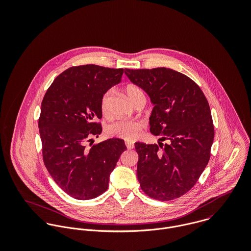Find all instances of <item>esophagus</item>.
<instances>
[{"label":"esophagus","instance_id":"34e87169","mask_svg":"<svg viewBox=\"0 0 251 251\" xmlns=\"http://www.w3.org/2000/svg\"><path fill=\"white\" fill-rule=\"evenodd\" d=\"M126 146L128 150H131L134 148V144L131 143V142H126Z\"/></svg>","mask_w":251,"mask_h":251}]
</instances>
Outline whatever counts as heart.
Returning <instances> with one entry per match:
<instances>
[{
	"instance_id": "b5f03b06",
	"label": "heart",
	"mask_w": 251,
	"mask_h": 251,
	"mask_svg": "<svg viewBox=\"0 0 251 251\" xmlns=\"http://www.w3.org/2000/svg\"><path fill=\"white\" fill-rule=\"evenodd\" d=\"M126 94L127 99L132 104H134L140 99H145V95L142 89L136 85H128L126 88ZM110 99H111V91L106 92L101 99L100 108L103 116L105 117H108L110 114V107H109ZM142 129H143V124L139 121L118 120L108 126L107 132L112 136H116L127 141H131L138 137Z\"/></svg>"
}]
</instances>
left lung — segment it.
<instances>
[{
  "label": "left lung",
  "mask_w": 251,
  "mask_h": 251,
  "mask_svg": "<svg viewBox=\"0 0 251 251\" xmlns=\"http://www.w3.org/2000/svg\"><path fill=\"white\" fill-rule=\"evenodd\" d=\"M125 73L153 104L151 132L168 141L135 143L141 188L153 199H177L194 186L210 160L215 128L208 100L193 80L170 69H126Z\"/></svg>",
  "instance_id": "8db88e82"
}]
</instances>
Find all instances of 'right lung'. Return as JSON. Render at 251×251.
I'll return each mask as SVG.
<instances>
[{
  "label": "right lung",
  "instance_id": "right-lung-1",
  "mask_svg": "<svg viewBox=\"0 0 251 251\" xmlns=\"http://www.w3.org/2000/svg\"><path fill=\"white\" fill-rule=\"evenodd\" d=\"M123 69L96 65L72 67L62 72L47 90L38 128L44 164L55 182L78 200L96 198L106 191L125 141L111 138L86 147L101 133V99L122 81Z\"/></svg>",
  "mask_w": 251,
  "mask_h": 251
}]
</instances>
